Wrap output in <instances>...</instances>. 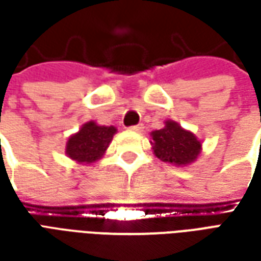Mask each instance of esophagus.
<instances>
[{
  "mask_svg": "<svg viewBox=\"0 0 261 261\" xmlns=\"http://www.w3.org/2000/svg\"><path fill=\"white\" fill-rule=\"evenodd\" d=\"M130 131H134V133H141L142 130H144V125L142 124H137V125H131L130 128H128Z\"/></svg>",
  "mask_w": 261,
  "mask_h": 261,
  "instance_id": "1",
  "label": "esophagus"
}]
</instances>
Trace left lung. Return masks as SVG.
Segmentation results:
<instances>
[{"label": "left lung", "instance_id": "1", "mask_svg": "<svg viewBox=\"0 0 261 261\" xmlns=\"http://www.w3.org/2000/svg\"><path fill=\"white\" fill-rule=\"evenodd\" d=\"M151 137L155 156L168 164L186 166L201 152V141L173 120H166L164 128L152 131Z\"/></svg>", "mask_w": 261, "mask_h": 261}]
</instances>
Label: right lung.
Here are the masks:
<instances>
[{"mask_svg":"<svg viewBox=\"0 0 261 261\" xmlns=\"http://www.w3.org/2000/svg\"><path fill=\"white\" fill-rule=\"evenodd\" d=\"M117 128L113 125H99L88 121L78 133L69 137L65 153L78 164H93L106 152Z\"/></svg>","mask_w":261,"mask_h":261,"instance_id":"obj_1","label":"right lung"}]
</instances>
